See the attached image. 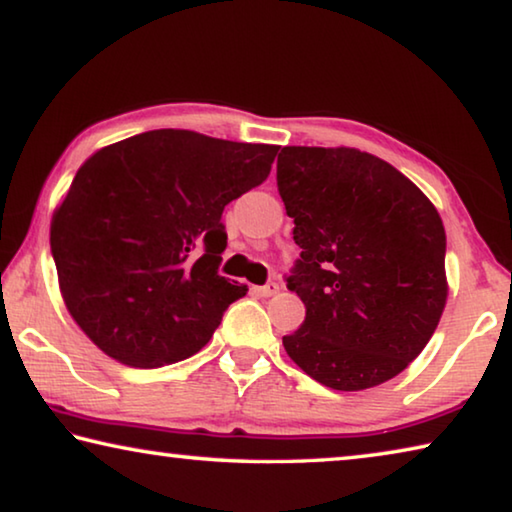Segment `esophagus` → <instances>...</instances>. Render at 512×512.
I'll return each instance as SVG.
<instances>
[{
    "instance_id": "1",
    "label": "esophagus",
    "mask_w": 512,
    "mask_h": 512,
    "mask_svg": "<svg viewBox=\"0 0 512 512\" xmlns=\"http://www.w3.org/2000/svg\"><path fill=\"white\" fill-rule=\"evenodd\" d=\"M255 291L259 293V296H264V298H271V296H275L277 291H280V284H277V282H266L264 287H255Z\"/></svg>"
}]
</instances>
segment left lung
<instances>
[{"instance_id": "obj_1", "label": "left lung", "mask_w": 512, "mask_h": 512, "mask_svg": "<svg viewBox=\"0 0 512 512\" xmlns=\"http://www.w3.org/2000/svg\"><path fill=\"white\" fill-rule=\"evenodd\" d=\"M277 192L300 259L287 287L305 323L284 350L334 391L384 384L436 332L447 302L445 228L404 173L359 149L284 146Z\"/></svg>"}]
</instances>
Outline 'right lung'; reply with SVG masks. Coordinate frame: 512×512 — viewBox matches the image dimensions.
Wrapping results in <instances>:
<instances>
[{
  "label": "right lung",
  "mask_w": 512,
  "mask_h": 512,
  "mask_svg": "<svg viewBox=\"0 0 512 512\" xmlns=\"http://www.w3.org/2000/svg\"><path fill=\"white\" fill-rule=\"evenodd\" d=\"M277 146L162 128L83 162L51 219L65 307L119 363L160 368L212 339L246 284L219 275L223 207L271 173Z\"/></svg>",
  "instance_id": "obj_1"
}]
</instances>
